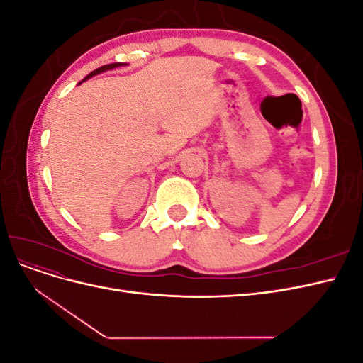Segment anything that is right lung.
Returning <instances> with one entry per match:
<instances>
[{
  "label": "right lung",
  "instance_id": "right-lung-1",
  "mask_svg": "<svg viewBox=\"0 0 363 363\" xmlns=\"http://www.w3.org/2000/svg\"><path fill=\"white\" fill-rule=\"evenodd\" d=\"M127 63H111V65H104V67H101V68H98V69H95V71H92L89 75H86L84 79L79 83V84H82L83 82H86V80H89L91 77H95V75H98V74H103V72H106V71H112V69H115V68H119V67H125Z\"/></svg>",
  "mask_w": 363,
  "mask_h": 363
}]
</instances>
